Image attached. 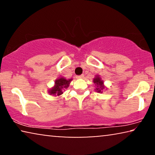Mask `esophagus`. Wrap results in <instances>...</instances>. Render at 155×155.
Listing matches in <instances>:
<instances>
[{"instance_id":"esophagus-1","label":"esophagus","mask_w":155,"mask_h":155,"mask_svg":"<svg viewBox=\"0 0 155 155\" xmlns=\"http://www.w3.org/2000/svg\"><path fill=\"white\" fill-rule=\"evenodd\" d=\"M76 78H78V79H80V78H84V75H77L76 76Z\"/></svg>"}]
</instances>
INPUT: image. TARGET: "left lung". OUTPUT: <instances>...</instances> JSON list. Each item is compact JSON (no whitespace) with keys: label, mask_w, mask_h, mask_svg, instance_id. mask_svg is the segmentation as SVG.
Masks as SVG:
<instances>
[{"label":"left lung","mask_w":155,"mask_h":155,"mask_svg":"<svg viewBox=\"0 0 155 155\" xmlns=\"http://www.w3.org/2000/svg\"><path fill=\"white\" fill-rule=\"evenodd\" d=\"M94 83L96 84L97 86V88L96 89V90H97V92H101V90H102L104 88V86H103V81H102V80H101V79L99 77H97L94 79Z\"/></svg>","instance_id":"1"}]
</instances>
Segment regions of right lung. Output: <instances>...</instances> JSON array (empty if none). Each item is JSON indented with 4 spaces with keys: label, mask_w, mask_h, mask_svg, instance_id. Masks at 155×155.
<instances>
[{
    "label": "right lung",
    "mask_w": 155,
    "mask_h": 155,
    "mask_svg": "<svg viewBox=\"0 0 155 155\" xmlns=\"http://www.w3.org/2000/svg\"><path fill=\"white\" fill-rule=\"evenodd\" d=\"M72 79L66 80L63 78H61L55 81V86L51 90H49L50 94L53 95H59L63 94V90L67 88L69 86V84Z\"/></svg>",
    "instance_id": "right-lung-1"
}]
</instances>
